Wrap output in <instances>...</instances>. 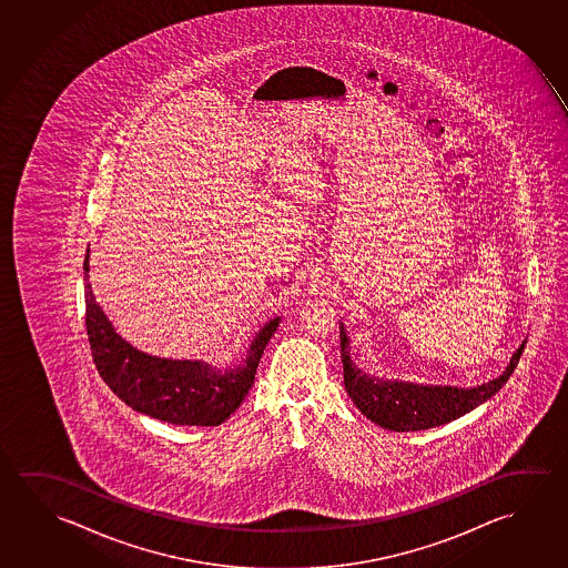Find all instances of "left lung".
<instances>
[{
    "label": "left lung",
    "mask_w": 568,
    "mask_h": 568,
    "mask_svg": "<svg viewBox=\"0 0 568 568\" xmlns=\"http://www.w3.org/2000/svg\"><path fill=\"white\" fill-rule=\"evenodd\" d=\"M527 343V341H525ZM525 343L513 354L507 371L495 381L477 388H452V386H419L404 382L378 381L354 366L348 351V336L341 326V358H343L344 388L353 398L356 408L366 418L392 432H418L436 428L452 419L464 416L489 400L503 384L509 381L521 358Z\"/></svg>",
    "instance_id": "obj_1"
}]
</instances>
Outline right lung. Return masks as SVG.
<instances>
[{"label": "right lung", "mask_w": 568, "mask_h": 568, "mask_svg": "<svg viewBox=\"0 0 568 568\" xmlns=\"http://www.w3.org/2000/svg\"><path fill=\"white\" fill-rule=\"evenodd\" d=\"M83 270L89 277V250ZM84 305L94 366L106 386L132 409L176 426H220L230 418L252 388L261 354L280 326V318L270 321L253 338L243 363L220 371L197 361H168L132 348L97 305L91 283L84 285Z\"/></svg>", "instance_id": "1"}]
</instances>
